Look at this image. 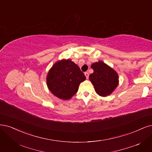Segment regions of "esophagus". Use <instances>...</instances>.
I'll list each match as a JSON object with an SVG mask.
<instances>
[{
	"instance_id": "1",
	"label": "esophagus",
	"mask_w": 152,
	"mask_h": 152,
	"mask_svg": "<svg viewBox=\"0 0 152 152\" xmlns=\"http://www.w3.org/2000/svg\"><path fill=\"white\" fill-rule=\"evenodd\" d=\"M84 74H85L86 78H88V76H89V74H88V72H85Z\"/></svg>"
}]
</instances>
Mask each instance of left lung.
Instances as JSON below:
<instances>
[{"instance_id":"8db88e82","label":"left lung","mask_w":152,"mask_h":152,"mask_svg":"<svg viewBox=\"0 0 152 152\" xmlns=\"http://www.w3.org/2000/svg\"><path fill=\"white\" fill-rule=\"evenodd\" d=\"M91 68L94 72L89 75V80L96 93L101 96L110 95L118 85L117 72L102 61L94 63Z\"/></svg>"}]
</instances>
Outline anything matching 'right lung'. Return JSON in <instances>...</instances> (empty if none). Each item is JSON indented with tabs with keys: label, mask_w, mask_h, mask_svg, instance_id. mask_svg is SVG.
<instances>
[{
	"label": "right lung",
	"mask_w": 152,
	"mask_h": 152,
	"mask_svg": "<svg viewBox=\"0 0 152 152\" xmlns=\"http://www.w3.org/2000/svg\"><path fill=\"white\" fill-rule=\"evenodd\" d=\"M80 68L71 60L56 62L49 70L46 83L54 96L63 100H69L77 92L80 83L86 80Z\"/></svg>",
	"instance_id": "add662e5"
}]
</instances>
